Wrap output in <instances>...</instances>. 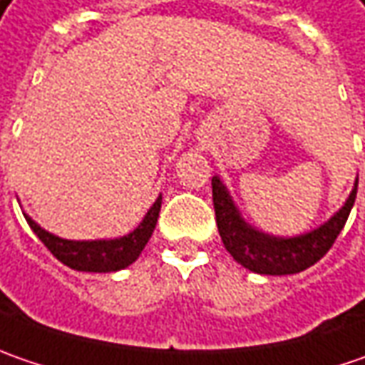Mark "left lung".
<instances>
[{"label":"left lung","mask_w":365,"mask_h":365,"mask_svg":"<svg viewBox=\"0 0 365 365\" xmlns=\"http://www.w3.org/2000/svg\"><path fill=\"white\" fill-rule=\"evenodd\" d=\"M211 187H213V207H215L219 235L233 259L247 268L250 272L284 276V274L307 270L329 252L339 232L344 230L351 207L356 203L358 178L354 182L349 197L345 199L344 207L337 213H333L317 230L292 237L270 235L250 225L242 217L237 205L233 203L232 192L227 190L225 182L219 176L211 178Z\"/></svg>","instance_id":"obj_1"}]
</instances>
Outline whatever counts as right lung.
Here are the masks:
<instances>
[{
  "label": "right lung",
  "mask_w": 365,
  "mask_h": 365,
  "mask_svg": "<svg viewBox=\"0 0 365 365\" xmlns=\"http://www.w3.org/2000/svg\"><path fill=\"white\" fill-rule=\"evenodd\" d=\"M160 205L162 195H158V199L148 209L140 225L128 235L113 240H64L40 227L30 215L24 213V217L32 227V232L40 237V242L48 247L50 254L61 259L64 266L78 272H118L140 258L142 250L146 247L148 240L154 233L160 215Z\"/></svg>",
  "instance_id": "obj_1"
}]
</instances>
